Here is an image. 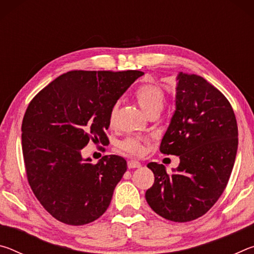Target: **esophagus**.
Wrapping results in <instances>:
<instances>
[{
    "instance_id": "obj_1",
    "label": "esophagus",
    "mask_w": 254,
    "mask_h": 254,
    "mask_svg": "<svg viewBox=\"0 0 254 254\" xmlns=\"http://www.w3.org/2000/svg\"><path fill=\"white\" fill-rule=\"evenodd\" d=\"M141 163L136 160H128L127 161V168L128 169H134V168H140Z\"/></svg>"
}]
</instances>
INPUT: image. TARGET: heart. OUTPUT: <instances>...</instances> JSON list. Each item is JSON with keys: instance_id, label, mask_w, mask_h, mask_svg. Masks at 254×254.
<instances>
[{"instance_id": "b5f03b06", "label": "heart", "mask_w": 254, "mask_h": 254, "mask_svg": "<svg viewBox=\"0 0 254 254\" xmlns=\"http://www.w3.org/2000/svg\"><path fill=\"white\" fill-rule=\"evenodd\" d=\"M135 98H136L137 104H139V106L141 107V110H142L147 115L156 111L161 112L166 102L165 93L162 92L161 88H159L158 86H154V85L141 86L140 88L136 89ZM117 112H118V104H115L111 110V114H110L111 123L114 122ZM120 148H121L123 151L134 154V156H141V154L144 153L143 144L141 143L140 140L134 139V137H127V139L122 141V142L120 143Z\"/></svg>"}]
</instances>
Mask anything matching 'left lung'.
<instances>
[{"instance_id":"obj_1","label":"left lung","mask_w":254,"mask_h":254,"mask_svg":"<svg viewBox=\"0 0 254 254\" xmlns=\"http://www.w3.org/2000/svg\"><path fill=\"white\" fill-rule=\"evenodd\" d=\"M175 112L160 151L179 157L168 174L148 163L154 184L145 199L154 212L173 222L196 220L220 198L238 151V124L226 97L203 77L179 71Z\"/></svg>"}]
</instances>
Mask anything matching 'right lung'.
Returning a JSON list of instances; mask_svg holds the SVG:
<instances>
[{
  "instance_id": "obj_1",
  "label": "right lung",
  "mask_w": 254,
  "mask_h": 254,
  "mask_svg": "<svg viewBox=\"0 0 254 254\" xmlns=\"http://www.w3.org/2000/svg\"><path fill=\"white\" fill-rule=\"evenodd\" d=\"M142 71L64 74L30 103L22 122L27 177L38 200L60 222L84 225L105 213L127 171L111 154L95 165L83 158L89 140H107L111 110Z\"/></svg>"
}]
</instances>
